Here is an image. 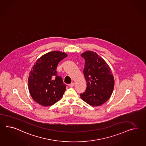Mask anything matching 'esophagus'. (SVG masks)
Wrapping results in <instances>:
<instances>
[{"instance_id":"obj_1","label":"esophagus","mask_w":146,"mask_h":146,"mask_svg":"<svg viewBox=\"0 0 146 146\" xmlns=\"http://www.w3.org/2000/svg\"><path fill=\"white\" fill-rule=\"evenodd\" d=\"M74 86V82H72L70 84H69V86L70 87H72Z\"/></svg>"}]
</instances>
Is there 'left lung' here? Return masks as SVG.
<instances>
[{"instance_id":"8db88e82","label":"left lung","mask_w":146,"mask_h":146,"mask_svg":"<svg viewBox=\"0 0 146 146\" xmlns=\"http://www.w3.org/2000/svg\"><path fill=\"white\" fill-rule=\"evenodd\" d=\"M81 56L85 61L83 72L87 87L80 96L90 105L100 106L108 100L112 93L114 79L112 71L104 60L96 53L86 51Z\"/></svg>"}]
</instances>
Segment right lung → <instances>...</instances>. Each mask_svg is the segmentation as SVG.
<instances>
[{
	"mask_svg": "<svg viewBox=\"0 0 146 146\" xmlns=\"http://www.w3.org/2000/svg\"><path fill=\"white\" fill-rule=\"evenodd\" d=\"M67 56L65 53L52 51L42 56L34 64L28 86L31 96L39 104L50 106L62 97L66 85L61 77L57 75L56 68Z\"/></svg>",
	"mask_w": 146,
	"mask_h": 146,
	"instance_id": "1",
	"label": "right lung"
}]
</instances>
